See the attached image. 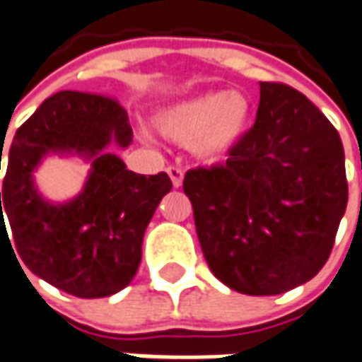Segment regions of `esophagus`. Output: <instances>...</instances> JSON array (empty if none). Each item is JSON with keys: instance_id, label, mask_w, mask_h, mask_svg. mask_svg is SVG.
Here are the masks:
<instances>
[{"instance_id": "34e87169", "label": "esophagus", "mask_w": 362, "mask_h": 362, "mask_svg": "<svg viewBox=\"0 0 362 362\" xmlns=\"http://www.w3.org/2000/svg\"><path fill=\"white\" fill-rule=\"evenodd\" d=\"M168 176H170L172 186H174V188H180L182 180H184V170L178 168V166H170V168H168Z\"/></svg>"}]
</instances>
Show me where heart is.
Returning <instances> with one entry per match:
<instances>
[{
  "label": "heart",
  "mask_w": 362,
  "mask_h": 362,
  "mask_svg": "<svg viewBox=\"0 0 362 362\" xmlns=\"http://www.w3.org/2000/svg\"><path fill=\"white\" fill-rule=\"evenodd\" d=\"M252 124V103L240 90H206L156 117L168 140L190 146L200 160L218 162L232 152Z\"/></svg>",
  "instance_id": "obj_1"
}]
</instances>
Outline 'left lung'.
Returning <instances> with one entry per match:
<instances>
[{
	"label": "left lung",
	"mask_w": 362,
	"mask_h": 362,
	"mask_svg": "<svg viewBox=\"0 0 362 362\" xmlns=\"http://www.w3.org/2000/svg\"><path fill=\"white\" fill-rule=\"evenodd\" d=\"M212 274L245 295H279L329 259L349 188L337 129L284 83H259L255 124L223 164L184 176Z\"/></svg>",
	"instance_id": "obj_1"
}]
</instances>
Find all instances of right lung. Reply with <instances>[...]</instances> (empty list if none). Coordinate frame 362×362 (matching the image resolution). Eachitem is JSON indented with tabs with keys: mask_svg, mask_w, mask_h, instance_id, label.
I'll return each instance as SVG.
<instances>
[{
	"mask_svg": "<svg viewBox=\"0 0 362 362\" xmlns=\"http://www.w3.org/2000/svg\"><path fill=\"white\" fill-rule=\"evenodd\" d=\"M130 142L129 115L115 98L77 90L45 98L13 136L0 192V235L9 240L6 214L29 272L65 293L109 297L136 275L146 226L172 182L166 172L129 170L107 150ZM49 153L91 164L83 190L69 202L45 201L35 188L33 172Z\"/></svg>",
	"mask_w": 362,
	"mask_h": 362,
	"instance_id": "add662e5",
	"label": "right lung"
}]
</instances>
